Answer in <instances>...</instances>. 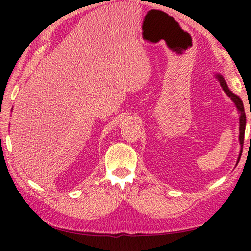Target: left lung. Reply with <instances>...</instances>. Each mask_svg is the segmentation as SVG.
<instances>
[{"mask_svg": "<svg viewBox=\"0 0 251 251\" xmlns=\"http://www.w3.org/2000/svg\"><path fill=\"white\" fill-rule=\"evenodd\" d=\"M215 77L216 79H218V82L220 84V86L224 90V92L230 97V100L233 101L236 108L238 110V114H239V144H240V151H239V156H238L237 159V164L239 163L241 152H243V145H244V137H245V129H246V114H245V108H244V104L243 100L238 95L233 94V93L229 90L228 85L226 83V80L223 77V75H220L219 73H215ZM251 117V115H250ZM236 164V165H237Z\"/></svg>", "mask_w": 251, "mask_h": 251, "instance_id": "obj_1", "label": "left lung"}]
</instances>
